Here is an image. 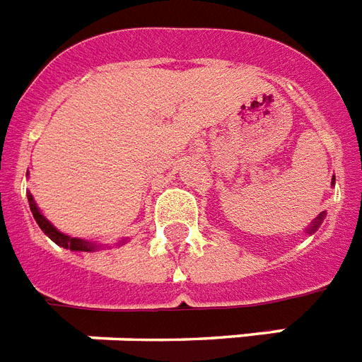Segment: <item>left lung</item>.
Segmentation results:
<instances>
[{"mask_svg":"<svg viewBox=\"0 0 362 362\" xmlns=\"http://www.w3.org/2000/svg\"><path fill=\"white\" fill-rule=\"evenodd\" d=\"M332 183H334V177H332ZM323 216H325V215H323V213H322V215H320V216H317L316 221H314V224H312V226H310V230H308V233H314V230H317V226L322 224Z\"/></svg>","mask_w":362,"mask_h":362,"instance_id":"left-lung-1","label":"left lung"}]
</instances>
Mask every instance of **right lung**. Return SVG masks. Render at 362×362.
I'll return each mask as SVG.
<instances>
[{
	"instance_id": "add662e5",
	"label": "right lung",
	"mask_w": 362,
	"mask_h": 362,
	"mask_svg": "<svg viewBox=\"0 0 362 362\" xmlns=\"http://www.w3.org/2000/svg\"><path fill=\"white\" fill-rule=\"evenodd\" d=\"M28 199H30V209H31V213H33L35 221H37L39 228L45 231L46 235L50 237L52 241L56 243V245H59V247H63V248H69V250H83V252H89V250H93V248L97 247V245H93V243L82 241V239L69 237V235H65V233H62V231H57L56 228L52 226L50 222L46 221L45 216L40 215L39 209H37V205H35V202H33V196L28 194Z\"/></svg>"
}]
</instances>
